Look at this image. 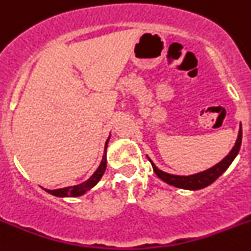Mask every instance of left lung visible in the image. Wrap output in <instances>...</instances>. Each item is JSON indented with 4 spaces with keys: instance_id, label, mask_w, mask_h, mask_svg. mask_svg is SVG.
I'll use <instances>...</instances> for the list:
<instances>
[{
    "instance_id": "8db88e82",
    "label": "left lung",
    "mask_w": 251,
    "mask_h": 251,
    "mask_svg": "<svg viewBox=\"0 0 251 251\" xmlns=\"http://www.w3.org/2000/svg\"><path fill=\"white\" fill-rule=\"evenodd\" d=\"M240 146H242V125H240V128H239L238 139H236L235 145H234L231 151L226 154V157H224L221 162H218L217 165L208 168V170L202 171V172L194 173V175H189V176L171 175V173L163 172L162 170H160L157 166L152 162L151 158L150 157L147 158H149L150 162H151L154 173H156L158 178L162 179L163 182H166V183L171 184V186L173 187H177V188L197 191V189H202L204 188V187L212 184L213 182L219 177V176H222L226 170H228V167L231 165L234 158L238 156Z\"/></svg>"
}]
</instances>
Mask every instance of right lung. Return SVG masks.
Wrapping results in <instances>:
<instances>
[{"mask_svg":"<svg viewBox=\"0 0 251 251\" xmlns=\"http://www.w3.org/2000/svg\"><path fill=\"white\" fill-rule=\"evenodd\" d=\"M110 136L107 137L106 142H105V149H104V154H102V160L100 162L99 167L97 168V171L90 176V178L86 179L85 182L80 184H76V186H70V187H64V188L59 189H46L44 191L50 193L51 196L60 197V198H65V197H80L83 194H85L86 192L90 191L91 188L97 186L99 183V181L101 179V177L104 176L105 170H106V150H107V144H109Z\"/></svg>","mask_w":251,"mask_h":251,"instance_id":"add662e5","label":"right lung"}]
</instances>
